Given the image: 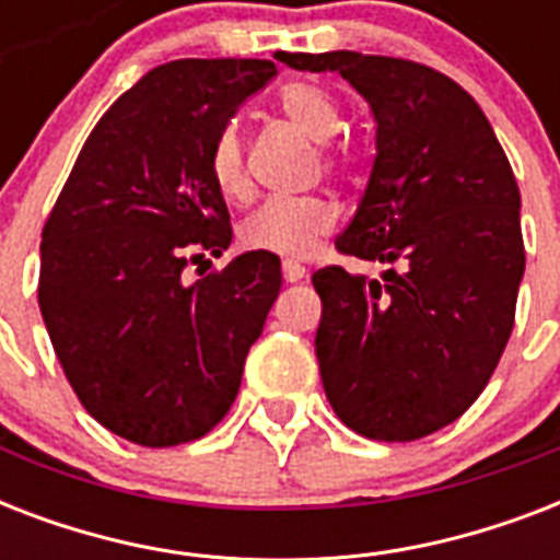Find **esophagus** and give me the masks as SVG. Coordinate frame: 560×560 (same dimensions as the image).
<instances>
[{"instance_id":"34e87169","label":"esophagus","mask_w":560,"mask_h":560,"mask_svg":"<svg viewBox=\"0 0 560 560\" xmlns=\"http://www.w3.org/2000/svg\"><path fill=\"white\" fill-rule=\"evenodd\" d=\"M281 276H284V281H290V284H293V281L305 279L307 270L299 261H284L281 264Z\"/></svg>"}]
</instances>
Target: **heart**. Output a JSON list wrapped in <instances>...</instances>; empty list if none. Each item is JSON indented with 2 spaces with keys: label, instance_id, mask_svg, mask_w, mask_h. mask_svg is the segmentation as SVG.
I'll return each mask as SVG.
<instances>
[{
  "label": "heart",
  "instance_id": "heart-1",
  "mask_svg": "<svg viewBox=\"0 0 560 560\" xmlns=\"http://www.w3.org/2000/svg\"><path fill=\"white\" fill-rule=\"evenodd\" d=\"M279 109L290 125L316 144L334 142L342 130V109L331 92L307 81H293L279 92ZM323 162L337 168L340 153L325 151ZM209 171L220 194L241 200L249 191L244 162V139L237 125H226L218 133L209 153ZM340 220V209L331 197H270L241 223V241L249 249L307 258L331 235Z\"/></svg>",
  "mask_w": 560,
  "mask_h": 560
}]
</instances>
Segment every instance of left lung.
Masks as SVG:
<instances>
[{"label":"left lung","instance_id":"obj_1","mask_svg":"<svg viewBox=\"0 0 560 560\" xmlns=\"http://www.w3.org/2000/svg\"><path fill=\"white\" fill-rule=\"evenodd\" d=\"M279 60L342 74L372 109L377 153L337 249L386 270L314 272L316 358L342 424L416 442L479 398L512 337L526 270L517 179L486 113L447 74L360 51Z\"/></svg>","mask_w":560,"mask_h":560}]
</instances>
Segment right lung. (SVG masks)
I'll list each match as a JSON object with an SVG mask.
<instances>
[{"label":"right lung","mask_w":560,"mask_h":560,"mask_svg":"<svg viewBox=\"0 0 560 560\" xmlns=\"http://www.w3.org/2000/svg\"><path fill=\"white\" fill-rule=\"evenodd\" d=\"M276 74L235 57L151 69L101 116L48 214L39 314L74 395L127 442L209 433L279 296V255L264 249L183 279L191 258L232 244L211 144Z\"/></svg>","instance_id":"add662e5"}]
</instances>
